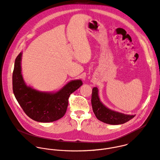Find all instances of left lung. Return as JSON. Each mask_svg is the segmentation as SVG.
Returning <instances> with one entry per match:
<instances>
[{"mask_svg":"<svg viewBox=\"0 0 160 160\" xmlns=\"http://www.w3.org/2000/svg\"><path fill=\"white\" fill-rule=\"evenodd\" d=\"M98 92L99 90L97 87L92 88L91 103L94 113L99 120L110 125H120L128 122L135 117V115H125L121 112L112 111L106 108L101 102Z\"/></svg>","mask_w":160,"mask_h":160,"instance_id":"obj_1","label":"left lung"}]
</instances>
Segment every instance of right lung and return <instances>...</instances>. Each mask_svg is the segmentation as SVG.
I'll return each mask as SVG.
<instances>
[{"label": "right lung", "instance_id": "right-lung-1", "mask_svg": "<svg viewBox=\"0 0 160 160\" xmlns=\"http://www.w3.org/2000/svg\"><path fill=\"white\" fill-rule=\"evenodd\" d=\"M22 53L17 56L12 73L14 96L26 115L32 120L43 123L56 121L66 113L71 94L82 84L81 80L68 82L56 92H43L27 86L21 74Z\"/></svg>", "mask_w": 160, "mask_h": 160}]
</instances>
